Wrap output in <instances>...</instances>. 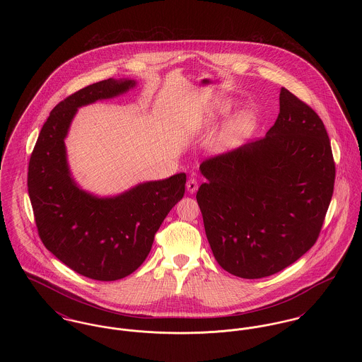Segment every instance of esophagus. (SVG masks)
<instances>
[{
  "label": "esophagus",
  "mask_w": 362,
  "mask_h": 362,
  "mask_svg": "<svg viewBox=\"0 0 362 362\" xmlns=\"http://www.w3.org/2000/svg\"><path fill=\"white\" fill-rule=\"evenodd\" d=\"M186 187H187V191H189V194H194V192L198 189V182H197V179H194V177L189 179Z\"/></svg>",
  "instance_id": "34e87169"
}]
</instances>
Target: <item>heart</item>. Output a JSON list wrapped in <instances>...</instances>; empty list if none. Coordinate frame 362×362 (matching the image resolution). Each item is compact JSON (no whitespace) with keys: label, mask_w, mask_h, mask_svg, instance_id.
<instances>
[{"label":"heart","mask_w":362,"mask_h":362,"mask_svg":"<svg viewBox=\"0 0 362 362\" xmlns=\"http://www.w3.org/2000/svg\"><path fill=\"white\" fill-rule=\"evenodd\" d=\"M216 114L225 115L229 111V104L226 102L217 104L214 107ZM255 127V117L250 111H243L239 115H236L228 127V137L230 139H240V138L248 136Z\"/></svg>","instance_id":"b5f03b06"}]
</instances>
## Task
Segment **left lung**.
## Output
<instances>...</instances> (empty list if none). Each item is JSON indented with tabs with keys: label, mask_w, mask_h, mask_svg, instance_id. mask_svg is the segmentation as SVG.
I'll return each mask as SVG.
<instances>
[{
	"label": "left lung",
	"mask_w": 362,
	"mask_h": 362,
	"mask_svg": "<svg viewBox=\"0 0 362 362\" xmlns=\"http://www.w3.org/2000/svg\"><path fill=\"white\" fill-rule=\"evenodd\" d=\"M197 192L207 240L233 276H273L316 243L334 192L326 127L308 104L281 88L266 137L205 160Z\"/></svg>",
	"instance_id": "obj_1"
}]
</instances>
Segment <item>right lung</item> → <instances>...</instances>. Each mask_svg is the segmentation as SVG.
<instances>
[{"label":"right lung","instance_id":"1","mask_svg":"<svg viewBox=\"0 0 362 362\" xmlns=\"http://www.w3.org/2000/svg\"><path fill=\"white\" fill-rule=\"evenodd\" d=\"M134 86V80L108 78L57 104L30 158L28 194L39 238L55 258L90 279L117 281L136 272L160 225L185 195L183 173L107 198L80 189L70 175L65 138L77 110Z\"/></svg>","mask_w":362,"mask_h":362}]
</instances>
